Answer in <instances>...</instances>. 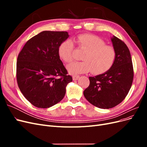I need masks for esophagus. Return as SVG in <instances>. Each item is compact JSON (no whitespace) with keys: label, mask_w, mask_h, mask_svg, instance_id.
<instances>
[{"label":"esophagus","mask_w":147,"mask_h":147,"mask_svg":"<svg viewBox=\"0 0 147 147\" xmlns=\"http://www.w3.org/2000/svg\"><path fill=\"white\" fill-rule=\"evenodd\" d=\"M79 77H80V76H79V75H73V77H72L74 80H77L78 79Z\"/></svg>","instance_id":"1"}]
</instances>
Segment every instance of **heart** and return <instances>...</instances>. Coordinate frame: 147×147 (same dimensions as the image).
<instances>
[{"mask_svg":"<svg viewBox=\"0 0 147 147\" xmlns=\"http://www.w3.org/2000/svg\"><path fill=\"white\" fill-rule=\"evenodd\" d=\"M78 48L84 51L82 62H75L67 66L71 74L90 72L94 75L106 72L113 66L116 59L115 49L105 45L104 40L94 35L84 34L75 38ZM74 44L71 40H65L58 48V55L65 63H71L74 59Z\"/></svg>","mask_w":147,"mask_h":147,"instance_id":"b5f03b06","label":"heart"}]
</instances>
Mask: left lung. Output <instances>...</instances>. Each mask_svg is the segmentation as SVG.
<instances>
[{"label": "left lung", "instance_id": "left-lung-1", "mask_svg": "<svg viewBox=\"0 0 147 147\" xmlns=\"http://www.w3.org/2000/svg\"><path fill=\"white\" fill-rule=\"evenodd\" d=\"M117 53L113 66L106 72L90 77V85L83 94L89 102L104 109L113 108L125 99L134 78L131 53L121 40L113 36L111 38Z\"/></svg>", "mask_w": 147, "mask_h": 147}]
</instances>
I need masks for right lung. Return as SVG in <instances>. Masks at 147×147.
<instances>
[{
    "label": "right lung",
    "instance_id": "1",
    "mask_svg": "<svg viewBox=\"0 0 147 147\" xmlns=\"http://www.w3.org/2000/svg\"><path fill=\"white\" fill-rule=\"evenodd\" d=\"M69 36L65 31H43L29 39L19 53L18 85L36 107L47 109L58 103L72 81L58 55L59 45Z\"/></svg>",
    "mask_w": 147,
    "mask_h": 147
}]
</instances>
